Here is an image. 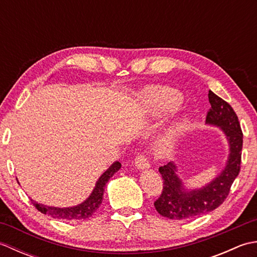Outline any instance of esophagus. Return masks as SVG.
I'll return each instance as SVG.
<instances>
[{
	"label": "esophagus",
	"instance_id": "obj_1",
	"mask_svg": "<svg viewBox=\"0 0 257 257\" xmlns=\"http://www.w3.org/2000/svg\"><path fill=\"white\" fill-rule=\"evenodd\" d=\"M135 167L137 168L138 170H148V169L150 168V165L144 156L139 155V156H137V158H136V160H135Z\"/></svg>",
	"mask_w": 257,
	"mask_h": 257
}]
</instances>
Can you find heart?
<instances>
[{"mask_svg":"<svg viewBox=\"0 0 257 257\" xmlns=\"http://www.w3.org/2000/svg\"><path fill=\"white\" fill-rule=\"evenodd\" d=\"M141 99L152 114L160 116L178 109L182 103L183 98L176 89L156 86L145 90ZM191 122L192 119L189 114H184L176 120L171 129L152 145V154L160 159L172 156L176 152L180 141L190 129Z\"/></svg>","mask_w":257,"mask_h":257,"instance_id":"heart-1","label":"heart"}]
</instances>
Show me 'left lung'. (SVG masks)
I'll return each mask as SVG.
<instances>
[{"instance_id":"obj_1","label":"left lung","mask_w":257,"mask_h":257,"mask_svg":"<svg viewBox=\"0 0 257 257\" xmlns=\"http://www.w3.org/2000/svg\"><path fill=\"white\" fill-rule=\"evenodd\" d=\"M209 102L205 124L219 128L224 135L228 147L225 166L211 181L199 188H190L179 176L174 161L159 168L163 179V191L155 202L160 215L171 220H189L206 214L221 205L230 192L231 185L241 168L243 134L233 108L209 90Z\"/></svg>"}]
</instances>
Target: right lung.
Wrapping results in <instances>:
<instances>
[{"label": "right lung", "instance_id": "1", "mask_svg": "<svg viewBox=\"0 0 257 257\" xmlns=\"http://www.w3.org/2000/svg\"><path fill=\"white\" fill-rule=\"evenodd\" d=\"M120 168H121V163L119 161H114L112 165L109 167L99 178H98V180L95 183V187L92 189L88 198L77 205L67 206V207H58V206H51V205H45L43 203H38V202L34 201L33 199H31V201L33 205H34L38 211L42 212L43 214H47L52 216L53 219L66 220V221L88 219V217H90L97 211L98 207L100 206L102 198H103V191H105L107 182L114 173L119 171Z\"/></svg>", "mask_w": 257, "mask_h": 257}]
</instances>
